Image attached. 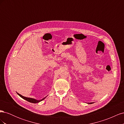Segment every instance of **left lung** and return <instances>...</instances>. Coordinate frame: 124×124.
I'll use <instances>...</instances> for the list:
<instances>
[{
	"mask_svg": "<svg viewBox=\"0 0 124 124\" xmlns=\"http://www.w3.org/2000/svg\"><path fill=\"white\" fill-rule=\"evenodd\" d=\"M92 103H93V102H91V103H89V104H92Z\"/></svg>",
	"mask_w": 124,
	"mask_h": 124,
	"instance_id": "1",
	"label": "left lung"
}]
</instances>
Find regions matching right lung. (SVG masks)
Returning a JSON list of instances; mask_svg holds the SVG:
<instances>
[{"label": "right lung", "mask_w": 124, "mask_h": 124, "mask_svg": "<svg viewBox=\"0 0 124 124\" xmlns=\"http://www.w3.org/2000/svg\"><path fill=\"white\" fill-rule=\"evenodd\" d=\"M17 94L19 95L21 97H22V98H23L24 99L27 100V101H28V102H31V103H38L39 102H40L41 101H42L43 100H44L45 98H46V97H45L44 98L41 99L40 100H36L35 99H33V98H27V97H24L23 96H22L21 95H20V93H17Z\"/></svg>", "instance_id": "add662e5"}]
</instances>
